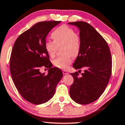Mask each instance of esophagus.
Listing matches in <instances>:
<instances>
[{
  "mask_svg": "<svg viewBox=\"0 0 125 125\" xmlns=\"http://www.w3.org/2000/svg\"><path fill=\"white\" fill-rule=\"evenodd\" d=\"M62 73H63V74H66L68 73V72L67 71L63 70V71H62Z\"/></svg>",
  "mask_w": 125,
  "mask_h": 125,
  "instance_id": "1",
  "label": "esophagus"
}]
</instances>
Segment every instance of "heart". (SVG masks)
I'll use <instances>...</instances> for the list:
<instances>
[{
	"label": "heart",
	"instance_id": "heart-1",
	"mask_svg": "<svg viewBox=\"0 0 125 125\" xmlns=\"http://www.w3.org/2000/svg\"><path fill=\"white\" fill-rule=\"evenodd\" d=\"M53 41L45 43V51L51 57H54L59 48L65 55L59 57L53 61V64L58 68L66 69L72 61V56L76 57L79 54L82 48V41L76 31L66 26H61L51 34Z\"/></svg>",
	"mask_w": 125,
	"mask_h": 125
}]
</instances>
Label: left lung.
<instances>
[{"label": "left lung", "instance_id": "1", "mask_svg": "<svg viewBox=\"0 0 125 125\" xmlns=\"http://www.w3.org/2000/svg\"><path fill=\"white\" fill-rule=\"evenodd\" d=\"M79 27L82 41L80 52L73 67L84 69L81 75L71 73L73 83L69 95L73 100L80 104L95 102L101 96L108 83L112 72V60L109 46L103 37L85 22H70Z\"/></svg>", "mask_w": 125, "mask_h": 125}]
</instances>
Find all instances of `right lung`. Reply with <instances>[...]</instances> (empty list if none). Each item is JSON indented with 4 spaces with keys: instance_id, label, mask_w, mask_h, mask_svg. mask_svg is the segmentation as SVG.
I'll list each match as a JSON object with an SVG mask.
<instances>
[{
    "instance_id": "obj_1",
    "label": "right lung",
    "mask_w": 125,
    "mask_h": 125,
    "mask_svg": "<svg viewBox=\"0 0 125 125\" xmlns=\"http://www.w3.org/2000/svg\"><path fill=\"white\" fill-rule=\"evenodd\" d=\"M61 21L37 23L18 37L11 51L10 68L18 91L27 101L34 104L46 103L52 98L62 77L60 69L52 67L45 51L46 37ZM42 67L49 69L42 74Z\"/></svg>"
}]
</instances>
